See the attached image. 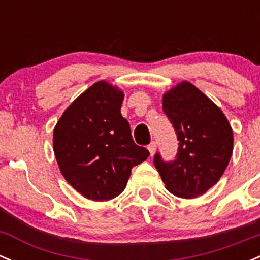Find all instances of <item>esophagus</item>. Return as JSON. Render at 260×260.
Masks as SVG:
<instances>
[{
    "instance_id": "34e87169",
    "label": "esophagus",
    "mask_w": 260,
    "mask_h": 260,
    "mask_svg": "<svg viewBox=\"0 0 260 260\" xmlns=\"http://www.w3.org/2000/svg\"><path fill=\"white\" fill-rule=\"evenodd\" d=\"M148 150H149V153H150V155L153 156L154 154H155V150H156V144L154 143V141H151L150 144H149L148 145Z\"/></svg>"
}]
</instances>
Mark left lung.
Returning <instances> with one entry per match:
<instances>
[{"instance_id":"left-lung-1","label":"left lung","mask_w":260,"mask_h":260,"mask_svg":"<svg viewBox=\"0 0 260 260\" xmlns=\"http://www.w3.org/2000/svg\"><path fill=\"white\" fill-rule=\"evenodd\" d=\"M163 111L176 130L178 153L168 163L155 154L154 166L174 196H201L217 183L230 161L233 129L220 107L187 81L163 94Z\"/></svg>"}]
</instances>
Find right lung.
<instances>
[{"label":"right lung","mask_w":260,"mask_h":260,"mask_svg":"<svg viewBox=\"0 0 260 260\" xmlns=\"http://www.w3.org/2000/svg\"><path fill=\"white\" fill-rule=\"evenodd\" d=\"M124 92L99 81L79 94L53 133L56 163L66 181L92 201H109L126 187L134 166L149 151L138 146L121 115Z\"/></svg>","instance_id":"right-lung-1"}]
</instances>
